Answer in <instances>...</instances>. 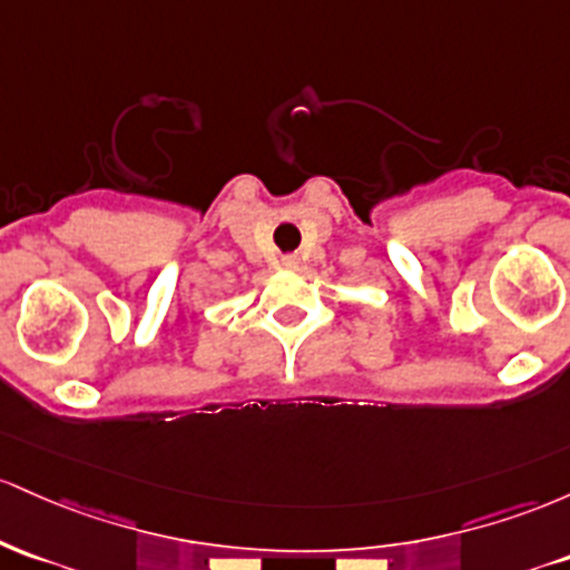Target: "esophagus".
Here are the masks:
<instances>
[{
	"instance_id": "34e87169",
	"label": "esophagus",
	"mask_w": 570,
	"mask_h": 570,
	"mask_svg": "<svg viewBox=\"0 0 570 570\" xmlns=\"http://www.w3.org/2000/svg\"><path fill=\"white\" fill-rule=\"evenodd\" d=\"M283 266H285V268H296V266H298V258H296V255H285Z\"/></svg>"
}]
</instances>
